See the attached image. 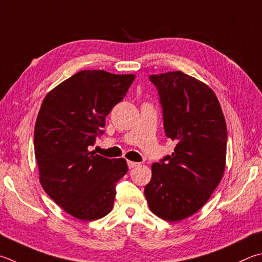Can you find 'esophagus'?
<instances>
[{"instance_id":"34e87169","label":"esophagus","mask_w":262,"mask_h":262,"mask_svg":"<svg viewBox=\"0 0 262 262\" xmlns=\"http://www.w3.org/2000/svg\"><path fill=\"white\" fill-rule=\"evenodd\" d=\"M141 164L140 163H135V161H128V167H129V169H133L135 167H139Z\"/></svg>"}]
</instances>
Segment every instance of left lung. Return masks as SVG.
I'll return each mask as SVG.
<instances>
[{"label":"left lung","mask_w":262,"mask_h":262,"mask_svg":"<svg viewBox=\"0 0 262 262\" xmlns=\"http://www.w3.org/2000/svg\"><path fill=\"white\" fill-rule=\"evenodd\" d=\"M158 89L172 156L151 166L144 194L151 212L166 221L191 216L205 205L226 168L227 125L206 83L181 71L150 75Z\"/></svg>","instance_id":"1"}]
</instances>
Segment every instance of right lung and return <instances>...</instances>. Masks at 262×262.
<instances>
[{
	"instance_id": "1",
	"label": "right lung",
	"mask_w": 262,
	"mask_h": 262,
	"mask_svg": "<svg viewBox=\"0 0 262 262\" xmlns=\"http://www.w3.org/2000/svg\"><path fill=\"white\" fill-rule=\"evenodd\" d=\"M134 79V74L83 70L51 89L41 104L34 128L40 183L79 220H97L112 211L116 184L128 170L123 158H104L88 147Z\"/></svg>"
}]
</instances>
